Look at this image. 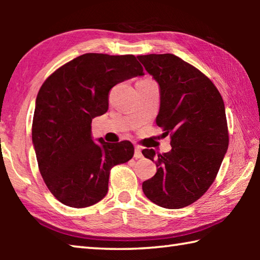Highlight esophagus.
I'll list each match as a JSON object with an SVG mask.
<instances>
[{
  "mask_svg": "<svg viewBox=\"0 0 260 260\" xmlns=\"http://www.w3.org/2000/svg\"><path fill=\"white\" fill-rule=\"evenodd\" d=\"M134 157L135 158H142L143 155H142V151H141V148L136 146L135 147V151H134Z\"/></svg>",
  "mask_w": 260,
  "mask_h": 260,
  "instance_id": "esophagus-1",
  "label": "esophagus"
}]
</instances>
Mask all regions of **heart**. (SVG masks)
Listing matches in <instances>:
<instances>
[{
    "label": "heart",
    "mask_w": 260,
    "mask_h": 260,
    "mask_svg": "<svg viewBox=\"0 0 260 260\" xmlns=\"http://www.w3.org/2000/svg\"><path fill=\"white\" fill-rule=\"evenodd\" d=\"M147 81H152L150 79H143V80H140L139 82H147Z\"/></svg>",
    "instance_id": "obj_1"
}]
</instances>
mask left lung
<instances>
[{"instance_id":"1","label":"left lung","mask_w":260,"mask_h":260,"mask_svg":"<svg viewBox=\"0 0 260 260\" xmlns=\"http://www.w3.org/2000/svg\"><path fill=\"white\" fill-rule=\"evenodd\" d=\"M159 86L160 108L156 124L171 136L172 150L158 155L144 149L156 162V174L142 183L152 203L181 209L203 196L213 183L228 149L225 104L213 82L200 70L173 54L138 56Z\"/></svg>"}]
</instances>
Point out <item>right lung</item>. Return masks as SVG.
Wrapping results in <instances>:
<instances>
[{
  "instance_id": "obj_1",
  "label": "right lung",
  "mask_w": 260,
  "mask_h": 260,
  "mask_svg": "<svg viewBox=\"0 0 260 260\" xmlns=\"http://www.w3.org/2000/svg\"><path fill=\"white\" fill-rule=\"evenodd\" d=\"M133 55L85 54L47 78L39 90L32 141L39 170L60 203L87 208L108 193L110 171L134 155L129 141L94 142L91 120L109 109L117 83L143 76Z\"/></svg>"
}]
</instances>
